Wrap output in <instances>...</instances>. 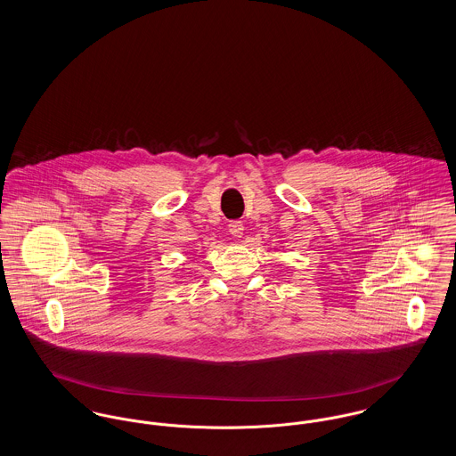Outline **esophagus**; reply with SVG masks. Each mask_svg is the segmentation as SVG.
<instances>
[{"mask_svg": "<svg viewBox=\"0 0 456 456\" xmlns=\"http://www.w3.org/2000/svg\"><path fill=\"white\" fill-rule=\"evenodd\" d=\"M242 231H244V225H242L240 220L229 222V232H231L234 238H240V236H242Z\"/></svg>", "mask_w": 456, "mask_h": 456, "instance_id": "1", "label": "esophagus"}]
</instances>
